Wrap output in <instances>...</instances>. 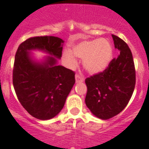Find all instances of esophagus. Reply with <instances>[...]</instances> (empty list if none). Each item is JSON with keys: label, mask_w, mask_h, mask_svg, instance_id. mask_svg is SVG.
<instances>
[{"label": "esophagus", "mask_w": 149, "mask_h": 149, "mask_svg": "<svg viewBox=\"0 0 149 149\" xmlns=\"http://www.w3.org/2000/svg\"><path fill=\"white\" fill-rule=\"evenodd\" d=\"M75 77H76V83H78V82H83V81H84V79H83V78L81 77V76H79V75H78V74H76Z\"/></svg>", "instance_id": "obj_1"}]
</instances>
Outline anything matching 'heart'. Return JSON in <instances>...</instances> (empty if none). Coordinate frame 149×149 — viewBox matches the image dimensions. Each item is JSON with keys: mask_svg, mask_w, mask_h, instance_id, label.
I'll list each match as a JSON object with an SVG mask.
<instances>
[{"mask_svg": "<svg viewBox=\"0 0 149 149\" xmlns=\"http://www.w3.org/2000/svg\"><path fill=\"white\" fill-rule=\"evenodd\" d=\"M72 52L65 51V59L72 65H76L77 62L74 55L83 59L84 69L92 75L99 74L106 70L113 57L112 44L102 38L83 40L72 46Z\"/></svg>", "mask_w": 149, "mask_h": 149, "instance_id": "obj_1", "label": "heart"}]
</instances>
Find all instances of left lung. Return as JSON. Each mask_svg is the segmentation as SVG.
Here are the masks:
<instances>
[{
	"label": "left lung",
	"instance_id": "obj_1",
	"mask_svg": "<svg viewBox=\"0 0 149 149\" xmlns=\"http://www.w3.org/2000/svg\"><path fill=\"white\" fill-rule=\"evenodd\" d=\"M119 55L103 73L85 79V104L94 115L107 120L126 107L135 87V68L132 54L120 37L112 34Z\"/></svg>",
	"mask_w": 149,
	"mask_h": 149
}]
</instances>
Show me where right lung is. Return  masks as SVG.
I'll list each match as a JSON object with an SVG mask.
<instances>
[{
    "label": "right lung",
    "mask_w": 149,
    "mask_h": 149,
    "mask_svg": "<svg viewBox=\"0 0 149 149\" xmlns=\"http://www.w3.org/2000/svg\"><path fill=\"white\" fill-rule=\"evenodd\" d=\"M64 41L53 36L31 37L15 54L13 86L18 100L34 118L45 120L60 112L75 84V73L62 65ZM38 49L48 55L36 61L30 53Z\"/></svg>",
    "instance_id": "obj_1"
}]
</instances>
